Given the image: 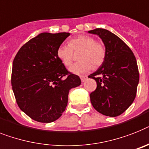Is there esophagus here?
<instances>
[{
  "label": "esophagus",
  "mask_w": 149,
  "mask_h": 149,
  "mask_svg": "<svg viewBox=\"0 0 149 149\" xmlns=\"http://www.w3.org/2000/svg\"><path fill=\"white\" fill-rule=\"evenodd\" d=\"M87 79H88L87 76H81V80L82 82H84Z\"/></svg>",
  "instance_id": "1"
}]
</instances>
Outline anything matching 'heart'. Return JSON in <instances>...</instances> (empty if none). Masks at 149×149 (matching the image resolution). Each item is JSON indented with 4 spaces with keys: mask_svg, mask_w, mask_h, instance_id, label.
Listing matches in <instances>:
<instances>
[{
    "mask_svg": "<svg viewBox=\"0 0 149 149\" xmlns=\"http://www.w3.org/2000/svg\"><path fill=\"white\" fill-rule=\"evenodd\" d=\"M73 50H81L79 59L69 68L70 72L75 74H82L93 68H98L104 63L106 58V49L100 42H96L91 36L81 35L72 38L68 45L61 44L57 49L58 59L65 66H69L73 60ZM94 65L93 66V65Z\"/></svg>",
    "mask_w": 149,
    "mask_h": 149,
    "instance_id": "obj_1",
    "label": "heart"
}]
</instances>
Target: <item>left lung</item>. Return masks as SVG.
Listing matches in <instances>:
<instances>
[{
    "mask_svg": "<svg viewBox=\"0 0 149 149\" xmlns=\"http://www.w3.org/2000/svg\"><path fill=\"white\" fill-rule=\"evenodd\" d=\"M97 35L104 42V63L88 77L97 82V88L90 94L91 102L100 113L120 116L132 104L139 81L138 65L130 47L114 33L97 28L88 31Z\"/></svg>",
    "mask_w": 149,
    "mask_h": 149,
    "instance_id": "obj_1",
    "label": "left lung"
}]
</instances>
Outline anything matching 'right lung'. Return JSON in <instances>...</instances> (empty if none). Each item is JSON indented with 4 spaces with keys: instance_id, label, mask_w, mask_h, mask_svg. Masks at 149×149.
I'll return each instance as SVG.
<instances>
[{
    "instance_id": "add662e5",
    "label": "right lung",
    "mask_w": 149,
    "mask_h": 149,
    "mask_svg": "<svg viewBox=\"0 0 149 149\" xmlns=\"http://www.w3.org/2000/svg\"><path fill=\"white\" fill-rule=\"evenodd\" d=\"M69 36L40 33L23 45L13 59L11 84L16 100L36 121L48 123L58 120L65 110L69 90L81 84L57 56L58 48Z\"/></svg>"
}]
</instances>
